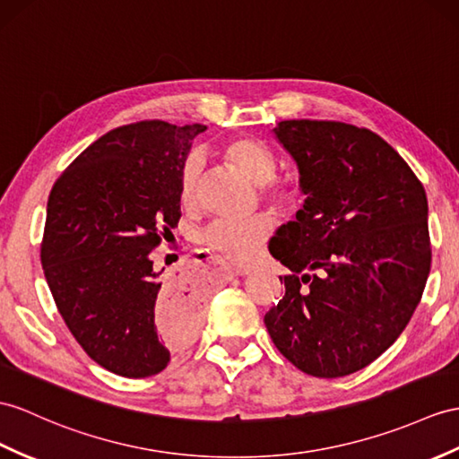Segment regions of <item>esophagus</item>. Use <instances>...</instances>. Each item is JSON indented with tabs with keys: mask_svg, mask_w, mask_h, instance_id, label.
Returning a JSON list of instances; mask_svg holds the SVG:
<instances>
[{
	"mask_svg": "<svg viewBox=\"0 0 459 459\" xmlns=\"http://www.w3.org/2000/svg\"><path fill=\"white\" fill-rule=\"evenodd\" d=\"M226 271H228L230 276H245V274H249V271H245V268H231V266H228Z\"/></svg>",
	"mask_w": 459,
	"mask_h": 459,
	"instance_id": "34e87169",
	"label": "esophagus"
}]
</instances>
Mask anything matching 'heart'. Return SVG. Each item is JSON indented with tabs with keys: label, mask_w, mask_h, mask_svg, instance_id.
Listing matches in <instances>:
<instances>
[{
	"label": "heart",
	"mask_w": 459,
	"mask_h": 459,
	"mask_svg": "<svg viewBox=\"0 0 459 459\" xmlns=\"http://www.w3.org/2000/svg\"><path fill=\"white\" fill-rule=\"evenodd\" d=\"M223 155L245 177H249L255 185H259L261 200L271 210L286 212L298 204V186L288 178L276 175V155L261 140L249 136L233 138L223 143ZM203 169V155L193 152L186 155L181 171H178V200L186 208H193L196 204ZM273 218L268 216H255L245 221L218 220L200 233V241L210 251L221 255L223 259L236 264H249L259 255L268 238L273 236Z\"/></svg>",
	"instance_id": "heart-1"
}]
</instances>
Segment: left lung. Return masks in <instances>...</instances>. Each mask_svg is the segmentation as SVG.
<instances>
[{
  "mask_svg": "<svg viewBox=\"0 0 459 459\" xmlns=\"http://www.w3.org/2000/svg\"><path fill=\"white\" fill-rule=\"evenodd\" d=\"M274 136L307 198L268 247L292 274L264 325L298 370L349 376L385 352L419 306L432 259L427 193L368 128L282 120Z\"/></svg>",
  "mask_w": 459,
  "mask_h": 459,
  "instance_id": "8db88e82",
  "label": "left lung"
}]
</instances>
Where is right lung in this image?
<instances>
[{"instance_id": "add662e5", "label": "right lung", "mask_w": 459, "mask_h": 459, "mask_svg": "<svg viewBox=\"0 0 459 459\" xmlns=\"http://www.w3.org/2000/svg\"><path fill=\"white\" fill-rule=\"evenodd\" d=\"M204 130L163 120L118 126L77 155L50 191L44 276L75 341L113 374H160L204 319V299L161 278L150 256L173 238L178 171Z\"/></svg>"}]
</instances>
